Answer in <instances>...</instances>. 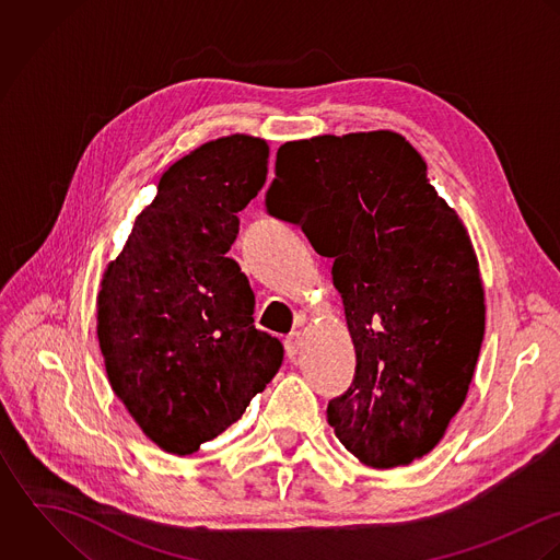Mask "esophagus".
Listing matches in <instances>:
<instances>
[{"mask_svg": "<svg viewBox=\"0 0 560 560\" xmlns=\"http://www.w3.org/2000/svg\"><path fill=\"white\" fill-rule=\"evenodd\" d=\"M301 348H303V337L299 331H292L290 336L285 337V350H288L290 359H294L301 352Z\"/></svg>", "mask_w": 560, "mask_h": 560, "instance_id": "34e87169", "label": "esophagus"}]
</instances>
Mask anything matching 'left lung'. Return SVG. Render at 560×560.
I'll return each mask as SVG.
<instances>
[{
  "mask_svg": "<svg viewBox=\"0 0 560 560\" xmlns=\"http://www.w3.org/2000/svg\"><path fill=\"white\" fill-rule=\"evenodd\" d=\"M275 175L266 208L334 257L357 352L329 424L361 463L409 465L444 440L476 370L485 290L469 233L389 129L285 142Z\"/></svg>",
  "mask_w": 560,
  "mask_h": 560,
  "instance_id": "1",
  "label": "left lung"
}]
</instances>
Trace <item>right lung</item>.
<instances>
[{
  "instance_id": "add662e5",
  "label": "right lung",
  "mask_w": 560,
  "mask_h": 560,
  "mask_svg": "<svg viewBox=\"0 0 560 560\" xmlns=\"http://www.w3.org/2000/svg\"><path fill=\"white\" fill-rule=\"evenodd\" d=\"M268 155L264 138L231 133L177 160L104 272L97 337L108 381L168 454L224 433L283 361V343L255 329V294L226 257Z\"/></svg>"
}]
</instances>
